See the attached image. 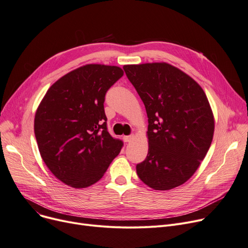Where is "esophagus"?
Returning <instances> with one entry per match:
<instances>
[{
	"label": "esophagus",
	"instance_id": "esophagus-1",
	"mask_svg": "<svg viewBox=\"0 0 248 248\" xmlns=\"http://www.w3.org/2000/svg\"><path fill=\"white\" fill-rule=\"evenodd\" d=\"M134 136H124V140L125 141V142H130L131 140H134Z\"/></svg>",
	"mask_w": 248,
	"mask_h": 248
}]
</instances>
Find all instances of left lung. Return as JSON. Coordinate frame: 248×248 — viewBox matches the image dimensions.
<instances>
[{"label":"left lung","instance_id":"obj_1","mask_svg":"<svg viewBox=\"0 0 248 248\" xmlns=\"http://www.w3.org/2000/svg\"><path fill=\"white\" fill-rule=\"evenodd\" d=\"M124 70L148 118V154L137 166L139 177L155 190L184 185L201 166L213 138L214 118L205 93L168 62L125 64Z\"/></svg>","mask_w":248,"mask_h":248}]
</instances>
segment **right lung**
I'll return each mask as SVG.
<instances>
[{"label":"right lung","instance_id":"right-lung-1","mask_svg":"<svg viewBox=\"0 0 248 248\" xmlns=\"http://www.w3.org/2000/svg\"><path fill=\"white\" fill-rule=\"evenodd\" d=\"M123 76L117 65H82L52 85L37 108L34 128L41 156L69 186L95 184L122 150L123 141L108 131L104 103Z\"/></svg>","mask_w":248,"mask_h":248}]
</instances>
